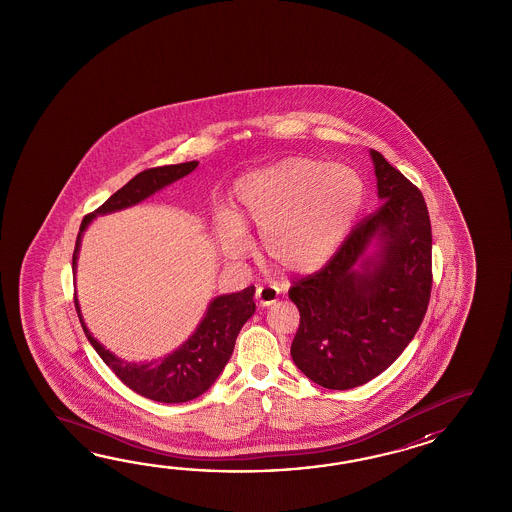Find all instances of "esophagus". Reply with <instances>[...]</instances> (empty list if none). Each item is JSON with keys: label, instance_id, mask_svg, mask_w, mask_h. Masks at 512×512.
<instances>
[{"label": "esophagus", "instance_id": "esophagus-1", "mask_svg": "<svg viewBox=\"0 0 512 512\" xmlns=\"http://www.w3.org/2000/svg\"><path fill=\"white\" fill-rule=\"evenodd\" d=\"M254 300L260 307H267V305L274 304L278 300V291L272 289V287H258Z\"/></svg>", "mask_w": 512, "mask_h": 512}]
</instances>
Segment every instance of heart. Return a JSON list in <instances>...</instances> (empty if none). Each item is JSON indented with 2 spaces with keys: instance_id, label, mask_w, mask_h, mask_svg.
Masks as SVG:
<instances>
[{
  "instance_id": "b5f03b06",
  "label": "heart",
  "mask_w": 512,
  "mask_h": 512,
  "mask_svg": "<svg viewBox=\"0 0 512 512\" xmlns=\"http://www.w3.org/2000/svg\"><path fill=\"white\" fill-rule=\"evenodd\" d=\"M364 186L342 164L289 157L243 175L234 188L236 214L216 221L219 251L241 260L251 251L247 225L260 230L261 249L278 271L307 274L331 260L359 216Z\"/></svg>"
}]
</instances>
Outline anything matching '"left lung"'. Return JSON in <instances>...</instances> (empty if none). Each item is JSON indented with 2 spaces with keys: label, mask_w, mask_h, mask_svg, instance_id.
<instances>
[{
  "label": "left lung",
  "mask_w": 512,
  "mask_h": 512,
  "mask_svg": "<svg viewBox=\"0 0 512 512\" xmlns=\"http://www.w3.org/2000/svg\"><path fill=\"white\" fill-rule=\"evenodd\" d=\"M381 207L351 230L322 271L293 283L300 311L296 368L329 390L381 375L412 342L432 291V227L425 197L370 150Z\"/></svg>",
  "instance_id": "left-lung-1"
}]
</instances>
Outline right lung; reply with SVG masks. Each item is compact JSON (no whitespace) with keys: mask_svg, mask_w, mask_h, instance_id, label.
Wrapping results in <instances>:
<instances>
[{"mask_svg":"<svg viewBox=\"0 0 512 512\" xmlns=\"http://www.w3.org/2000/svg\"><path fill=\"white\" fill-rule=\"evenodd\" d=\"M197 164H199L197 161H190V163L168 164V166L144 170L141 174L135 175L130 183H126L117 190L93 214H87L86 218L82 219L77 245L73 252V274H77L82 234L86 232L87 225L93 219L141 203L146 197L163 190L164 186L172 185L181 177L194 172ZM252 298H254L252 285L240 293L216 296L208 304L207 313L188 340L175 349L174 353L150 362H128L115 357L87 329L86 322L80 313L77 294H75V307H77L78 318L87 340L120 381L146 399L172 404L192 401L201 393L207 392L208 388L216 382L229 362L241 327L256 311V304Z\"/></svg>","mask_w":512,"mask_h":512,"instance_id":"add662e5","label":"right lung"}]
</instances>
